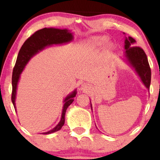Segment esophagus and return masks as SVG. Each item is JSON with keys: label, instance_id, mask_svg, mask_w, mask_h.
<instances>
[{"label": "esophagus", "instance_id": "esophagus-1", "mask_svg": "<svg viewBox=\"0 0 160 160\" xmlns=\"http://www.w3.org/2000/svg\"><path fill=\"white\" fill-rule=\"evenodd\" d=\"M81 88H82V89H87L88 88V85L87 84H83L82 85V87H81Z\"/></svg>", "mask_w": 160, "mask_h": 160}]
</instances>
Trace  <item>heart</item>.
I'll list each match as a JSON object with an SVG mask.
<instances>
[{
    "mask_svg": "<svg viewBox=\"0 0 160 160\" xmlns=\"http://www.w3.org/2000/svg\"><path fill=\"white\" fill-rule=\"evenodd\" d=\"M108 41V38L106 36H96L89 38L87 45L90 48H100L102 47ZM113 47V43H109L108 46V50H111Z\"/></svg>",
    "mask_w": 160,
    "mask_h": 160,
    "instance_id": "1",
    "label": "heart"
}]
</instances>
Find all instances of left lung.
Returning a JSON list of instances; mask_svg holds the SVG:
<instances>
[{"label":"left lung","instance_id":"left-lung-1","mask_svg":"<svg viewBox=\"0 0 160 160\" xmlns=\"http://www.w3.org/2000/svg\"><path fill=\"white\" fill-rule=\"evenodd\" d=\"M136 41L132 37L129 36L125 38L124 41V60L130 65L138 76L141 78V82L145 85L147 89H149L151 84V68L148 64L147 57L143 49L139 47H133ZM91 103V101H90ZM91 108L92 103L90 104Z\"/></svg>","mask_w":160,"mask_h":160}]
</instances>
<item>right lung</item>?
Returning <instances> with one entry per match:
<instances>
[{"instance_id": "1", "label": "right lung", "mask_w": 160, "mask_h": 160, "mask_svg": "<svg viewBox=\"0 0 160 160\" xmlns=\"http://www.w3.org/2000/svg\"><path fill=\"white\" fill-rule=\"evenodd\" d=\"M73 40V32L68 29H58V28H43L34 32L31 36L29 37L25 41L23 45L22 46L19 50L18 56L16 61V64L14 65V70L12 73V101L14 105V107L16 110V100L17 84H18L19 78L24 68L34 55L38 54L39 52L42 51L46 47H50L52 45L63 44L71 42ZM77 94L76 89L67 95L63 100V105L62 116H61L60 121L55 128L52 129L48 132H43L42 134H51L60 130L65 123V116L67 108L73 102L75 96Z\"/></svg>"}]
</instances>
